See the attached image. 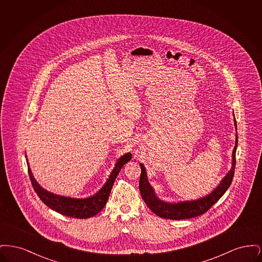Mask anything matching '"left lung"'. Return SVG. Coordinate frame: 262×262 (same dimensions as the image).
<instances>
[{"mask_svg": "<svg viewBox=\"0 0 262 262\" xmlns=\"http://www.w3.org/2000/svg\"><path fill=\"white\" fill-rule=\"evenodd\" d=\"M235 126L237 127L236 120H235ZM237 129V128H236ZM237 146V136H236V144L233 150V159H232V168L229 173L225 176L224 179L218 185L213 191L207 194L204 198L200 200H191V201H181L178 203H168L163 200H159L154 189L150 186L147 180V176L145 172L144 166L140 163L141 168V174L139 179V191L141 194L142 200L146 203V205L150 208V210L158 215L161 218L165 219H172V220H182V219H189L196 216H200L208 211L212 206L222 198V195L226 192L232 184L234 174H235V167H236V150Z\"/></svg>", "mask_w": 262, "mask_h": 262, "instance_id": "1", "label": "left lung"}]
</instances>
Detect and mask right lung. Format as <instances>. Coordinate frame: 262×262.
Returning a JSON list of instances; mask_svg holds the SVG:
<instances>
[{"mask_svg": "<svg viewBox=\"0 0 262 262\" xmlns=\"http://www.w3.org/2000/svg\"><path fill=\"white\" fill-rule=\"evenodd\" d=\"M130 159H132L130 153H125V155H123L118 160L104 187H102L97 193L86 199H72V198L54 194L50 191L44 189L43 187H40V185L32 176L29 166H28V174H29L32 187L34 188L35 192L37 193L38 198L42 200V202H44V204H46L49 208L68 217L85 219L96 215L104 208L105 204L107 203V200L109 199V195L117 176L120 173L122 167Z\"/></svg>", "mask_w": 262, "mask_h": 262, "instance_id": "right-lung-1", "label": "right lung"}]
</instances>
